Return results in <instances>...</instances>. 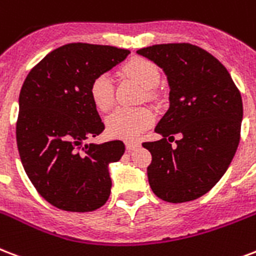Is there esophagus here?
<instances>
[{
    "instance_id": "obj_1",
    "label": "esophagus",
    "mask_w": 256,
    "mask_h": 256,
    "mask_svg": "<svg viewBox=\"0 0 256 256\" xmlns=\"http://www.w3.org/2000/svg\"><path fill=\"white\" fill-rule=\"evenodd\" d=\"M124 144H126V149L130 150V152L134 149H136V148L140 146V142L138 141H126Z\"/></svg>"
}]
</instances>
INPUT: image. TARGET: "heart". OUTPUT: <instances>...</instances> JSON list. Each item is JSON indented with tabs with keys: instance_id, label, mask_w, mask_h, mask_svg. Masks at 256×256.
Returning a JSON list of instances; mask_svg holds the SVG:
<instances>
[{
	"instance_id": "heart-1",
	"label": "heart",
	"mask_w": 256,
	"mask_h": 256,
	"mask_svg": "<svg viewBox=\"0 0 256 256\" xmlns=\"http://www.w3.org/2000/svg\"><path fill=\"white\" fill-rule=\"evenodd\" d=\"M122 71L148 90V95L152 96L150 88H153L160 79L158 68L152 60L132 58L124 63ZM90 96L99 110H108L114 103V87L110 76L106 74L95 76L90 84ZM153 122L154 114L146 107H118L106 118V128L112 136L132 140Z\"/></svg>"
}]
</instances>
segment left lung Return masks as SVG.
I'll list each match as a JSON object with an SVG mask.
<instances>
[{"mask_svg":"<svg viewBox=\"0 0 256 256\" xmlns=\"http://www.w3.org/2000/svg\"><path fill=\"white\" fill-rule=\"evenodd\" d=\"M166 74L170 107L156 132L160 141L144 142L154 194L168 202L202 198L219 182L240 141L243 103L227 68L200 46L157 44L136 50ZM176 134L182 138L172 148Z\"/></svg>","mask_w":256,"mask_h":256,"instance_id":"8db88e82","label":"left lung"}]
</instances>
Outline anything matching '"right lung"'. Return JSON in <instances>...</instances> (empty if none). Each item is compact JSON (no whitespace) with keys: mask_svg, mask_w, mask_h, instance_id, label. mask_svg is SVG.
Instances as JSON below:
<instances>
[{"mask_svg":"<svg viewBox=\"0 0 256 256\" xmlns=\"http://www.w3.org/2000/svg\"><path fill=\"white\" fill-rule=\"evenodd\" d=\"M130 54L110 46L72 42L54 50L26 76L20 92L16 140L29 180L58 210L91 212L111 190L108 164L124 153L120 140L86 144L104 124L90 84Z\"/></svg>","mask_w":256,"mask_h":256,"instance_id":"add662e5","label":"right lung"}]
</instances>
